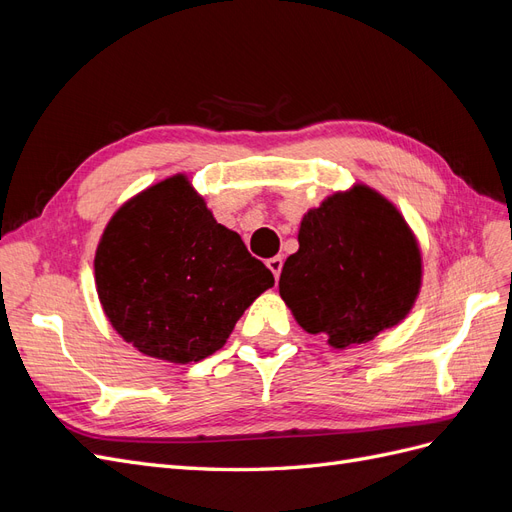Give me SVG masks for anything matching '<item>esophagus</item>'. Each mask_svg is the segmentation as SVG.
Masks as SVG:
<instances>
[{"mask_svg":"<svg viewBox=\"0 0 512 512\" xmlns=\"http://www.w3.org/2000/svg\"><path fill=\"white\" fill-rule=\"evenodd\" d=\"M267 267L271 269V273L275 275V280H280V273H282V267H284V260L282 256H273L267 260Z\"/></svg>","mask_w":512,"mask_h":512,"instance_id":"34e87169","label":"esophagus"}]
</instances>
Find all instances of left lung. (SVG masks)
<instances>
[{
    "instance_id": "obj_1",
    "label": "left lung",
    "mask_w": 512,
    "mask_h": 512,
    "mask_svg": "<svg viewBox=\"0 0 512 512\" xmlns=\"http://www.w3.org/2000/svg\"><path fill=\"white\" fill-rule=\"evenodd\" d=\"M299 250L286 258L280 297L299 327L333 348L361 346L412 312L423 252L389 198L365 183L307 209Z\"/></svg>"
}]
</instances>
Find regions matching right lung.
Returning a JSON list of instances; mask_svg holds the SVG:
<instances>
[{
  "label": "right lung",
  "instance_id": "obj_1",
  "mask_svg": "<svg viewBox=\"0 0 512 512\" xmlns=\"http://www.w3.org/2000/svg\"><path fill=\"white\" fill-rule=\"evenodd\" d=\"M94 273L111 327L138 352L175 365L218 352L245 309L275 284L185 173L149 185L113 213Z\"/></svg>",
  "mask_w": 512,
  "mask_h": 512
}]
</instances>
